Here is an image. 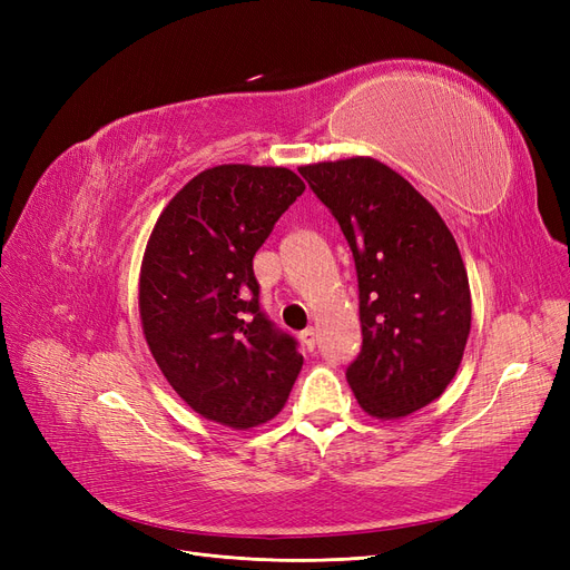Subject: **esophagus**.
Wrapping results in <instances>:
<instances>
[{
  "label": "esophagus",
  "instance_id": "1",
  "mask_svg": "<svg viewBox=\"0 0 570 570\" xmlns=\"http://www.w3.org/2000/svg\"><path fill=\"white\" fill-rule=\"evenodd\" d=\"M301 341H303V345L307 347V351H315V345H317V328H315V326L305 328V332L301 334Z\"/></svg>",
  "mask_w": 570,
  "mask_h": 570
}]
</instances>
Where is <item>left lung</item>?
<instances>
[{
    "mask_svg": "<svg viewBox=\"0 0 570 570\" xmlns=\"http://www.w3.org/2000/svg\"><path fill=\"white\" fill-rule=\"evenodd\" d=\"M298 173L351 244L362 351L345 379L360 407L405 419L445 393L471 332V288L445 219L372 156L301 165Z\"/></svg>",
    "mask_w": 570,
    "mask_h": 570,
    "instance_id": "8db88e82",
    "label": "left lung"
}]
</instances>
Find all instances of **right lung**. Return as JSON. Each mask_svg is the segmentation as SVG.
I'll return each instance as SVG.
<instances>
[{"mask_svg":"<svg viewBox=\"0 0 570 570\" xmlns=\"http://www.w3.org/2000/svg\"><path fill=\"white\" fill-rule=\"evenodd\" d=\"M305 191L288 168L225 163L163 208L139 269V320L163 376L215 424L248 431L277 416L303 355L258 305L253 255Z\"/></svg>","mask_w":570,"mask_h":570,"instance_id":"obj_1","label":"right lung"}]
</instances>
